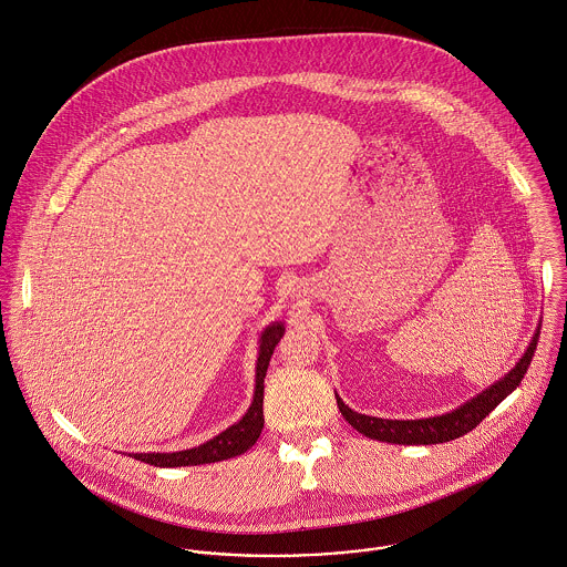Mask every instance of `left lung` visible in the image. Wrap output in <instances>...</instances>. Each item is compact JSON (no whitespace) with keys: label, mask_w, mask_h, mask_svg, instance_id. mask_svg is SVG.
<instances>
[{"label":"left lung","mask_w":567,"mask_h":567,"mask_svg":"<svg viewBox=\"0 0 567 567\" xmlns=\"http://www.w3.org/2000/svg\"><path fill=\"white\" fill-rule=\"evenodd\" d=\"M539 329L542 322L537 324L524 355L515 361L514 368L501 377L498 381H494L492 385H487L485 390H481L478 394H474L472 399H467L460 408L451 410V412L440 413V415H429V417H415V420H390V417H377V415H365V413L355 412L349 405H344V401L340 399V394L336 392V401L338 408L344 415V420L358 429L361 435L377 440V442H388V444H412V446H429V444H442V442H451L457 440L465 433H470L485 415H489L492 410L498 408V403H503L515 388L519 385V381L524 379L530 360L535 355L537 349V340H539Z\"/></svg>","instance_id":"8db88e82"}]
</instances>
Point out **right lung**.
<instances>
[{
  "label": "right lung",
  "instance_id": "1",
  "mask_svg": "<svg viewBox=\"0 0 567 567\" xmlns=\"http://www.w3.org/2000/svg\"><path fill=\"white\" fill-rule=\"evenodd\" d=\"M284 331H286L284 322H270L259 333L254 401L238 422H234L223 433H218L216 437L207 440L195 449H186V451H177V453H132L130 457H134L138 462H145V464L155 465V467H182V465L214 464V462L231 460V457H238V455L247 453L258 442L259 433L264 429V410H261V405H264V377H266V370H268L270 355H272L277 342L281 340Z\"/></svg>",
  "mask_w": 567,
  "mask_h": 567
}]
</instances>
